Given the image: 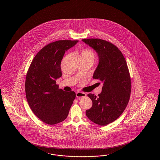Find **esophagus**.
<instances>
[{"instance_id": "1", "label": "esophagus", "mask_w": 160, "mask_h": 160, "mask_svg": "<svg viewBox=\"0 0 160 160\" xmlns=\"http://www.w3.org/2000/svg\"><path fill=\"white\" fill-rule=\"evenodd\" d=\"M86 94L85 92H76V97L78 98L86 97Z\"/></svg>"}]
</instances>
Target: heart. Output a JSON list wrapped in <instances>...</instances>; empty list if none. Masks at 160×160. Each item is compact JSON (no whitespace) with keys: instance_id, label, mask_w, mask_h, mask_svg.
I'll use <instances>...</instances> for the list:
<instances>
[{"instance_id":"obj_1","label":"heart","mask_w":160,"mask_h":160,"mask_svg":"<svg viewBox=\"0 0 160 160\" xmlns=\"http://www.w3.org/2000/svg\"><path fill=\"white\" fill-rule=\"evenodd\" d=\"M78 58H85L93 60L94 54L92 51L88 48H83L78 56Z\"/></svg>"}]
</instances>
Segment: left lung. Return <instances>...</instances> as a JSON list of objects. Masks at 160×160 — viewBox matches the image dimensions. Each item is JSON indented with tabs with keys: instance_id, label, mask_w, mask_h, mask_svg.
Wrapping results in <instances>:
<instances>
[{
	"instance_id": "obj_1",
	"label": "left lung",
	"mask_w": 160,
	"mask_h": 160,
	"mask_svg": "<svg viewBox=\"0 0 160 160\" xmlns=\"http://www.w3.org/2000/svg\"><path fill=\"white\" fill-rule=\"evenodd\" d=\"M82 41L98 54V64L92 78L103 83L98 96L91 93L87 95L92 105L86 114L93 122L106 126L121 116L129 102L131 88L129 70L123 54L113 44L100 39Z\"/></svg>"
}]
</instances>
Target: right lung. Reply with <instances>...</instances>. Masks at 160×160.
<instances>
[{
  "label": "right lung",
  "instance_id": "add662e5",
  "mask_svg": "<svg viewBox=\"0 0 160 160\" xmlns=\"http://www.w3.org/2000/svg\"><path fill=\"white\" fill-rule=\"evenodd\" d=\"M78 40H63L49 43L33 59L28 71L25 92L29 107L40 120L53 125L64 121L76 98L74 92L59 89L56 80L62 76L63 56Z\"/></svg>",
  "mask_w": 160,
  "mask_h": 160
}]
</instances>
